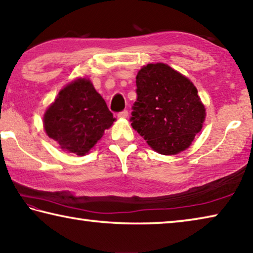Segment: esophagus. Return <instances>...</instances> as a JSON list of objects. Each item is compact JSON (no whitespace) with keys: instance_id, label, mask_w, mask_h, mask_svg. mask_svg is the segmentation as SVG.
Instances as JSON below:
<instances>
[{"instance_id":"34e87169","label":"esophagus","mask_w":253,"mask_h":253,"mask_svg":"<svg viewBox=\"0 0 253 253\" xmlns=\"http://www.w3.org/2000/svg\"><path fill=\"white\" fill-rule=\"evenodd\" d=\"M118 117L119 118H127L128 117V111L127 110L122 111V113L118 114Z\"/></svg>"}]
</instances>
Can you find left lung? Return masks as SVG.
<instances>
[{
  "label": "left lung",
  "instance_id": "1",
  "mask_svg": "<svg viewBox=\"0 0 253 253\" xmlns=\"http://www.w3.org/2000/svg\"><path fill=\"white\" fill-rule=\"evenodd\" d=\"M131 126L162 155L192 145L205 121V106L192 81L163 62L143 66L136 76Z\"/></svg>",
  "mask_w": 253,
  "mask_h": 253
}]
</instances>
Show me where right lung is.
I'll return each instance as SVG.
<instances>
[{"label":"right lung","mask_w":253,"mask_h":253,"mask_svg":"<svg viewBox=\"0 0 253 253\" xmlns=\"http://www.w3.org/2000/svg\"><path fill=\"white\" fill-rule=\"evenodd\" d=\"M114 122L104 98L84 77L66 84L43 115L45 134L61 151L78 156L90 152Z\"/></svg>","instance_id":"obj_1"}]
</instances>
